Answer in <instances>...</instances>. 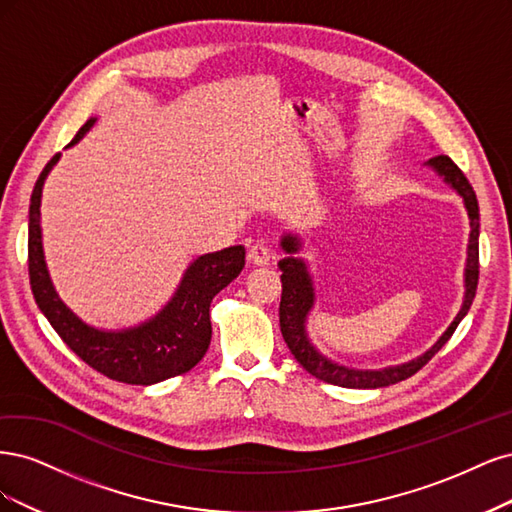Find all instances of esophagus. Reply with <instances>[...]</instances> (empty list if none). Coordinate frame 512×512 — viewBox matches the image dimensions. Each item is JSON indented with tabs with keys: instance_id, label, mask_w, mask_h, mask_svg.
Listing matches in <instances>:
<instances>
[{
	"instance_id": "obj_1",
	"label": "esophagus",
	"mask_w": 512,
	"mask_h": 512,
	"mask_svg": "<svg viewBox=\"0 0 512 512\" xmlns=\"http://www.w3.org/2000/svg\"><path fill=\"white\" fill-rule=\"evenodd\" d=\"M246 257H249V261L253 263V266H268L272 255H270V249H268L266 244L257 242V244L251 246L249 253H246Z\"/></svg>"
}]
</instances>
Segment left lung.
<instances>
[{"label":"left lung","mask_w":512,"mask_h":512,"mask_svg":"<svg viewBox=\"0 0 512 512\" xmlns=\"http://www.w3.org/2000/svg\"><path fill=\"white\" fill-rule=\"evenodd\" d=\"M425 166L434 168L438 176L444 178V183L451 185L464 200V206L468 210V219H470V240H468V259H466V272H464V283H466V293H464V304H461L457 317L453 323L447 327L438 342L432 346L430 351H425L417 359L408 361V364L400 366H389L383 370H355V368H346L340 364H334L332 359H327L317 351V346L310 342L306 334V319L310 315L312 306H315V287H312V278L308 274L306 261L295 257L302 249V240L293 234H285L283 240H280V246L283 251L289 255L285 259L278 261V268L283 270V295H280V332H283V338L289 346L291 355L300 361V366L310 372L315 378L329 385H338L346 389H376V387H389L400 381H406L408 376L419 372L427 361H430L447 340L453 336L455 327L459 321L468 315V310L472 306V300L476 295V285H478V202H476V193L472 185L468 183V178L464 176L455 163L447 155H438L432 157Z\"/></svg>","instance_id":"left-lung-1"}]
</instances>
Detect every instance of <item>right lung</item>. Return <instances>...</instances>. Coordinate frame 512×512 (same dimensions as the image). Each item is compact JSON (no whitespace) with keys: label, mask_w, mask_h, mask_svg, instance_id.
I'll return each instance as SVG.
<instances>
[{"label":"right lung","mask_w":512,"mask_h":512,"mask_svg":"<svg viewBox=\"0 0 512 512\" xmlns=\"http://www.w3.org/2000/svg\"><path fill=\"white\" fill-rule=\"evenodd\" d=\"M93 125L95 119L82 125L68 148L85 136ZM59 157L61 153L44 166L29 204V285L42 315L85 364L112 381L155 385L189 372L208 351L212 338L210 302L242 272L244 246H229V249L193 259L172 300L148 321L127 329H97L78 319L63 304L44 261L40 200L44 180L55 168Z\"/></svg>","instance_id":"1"}]
</instances>
